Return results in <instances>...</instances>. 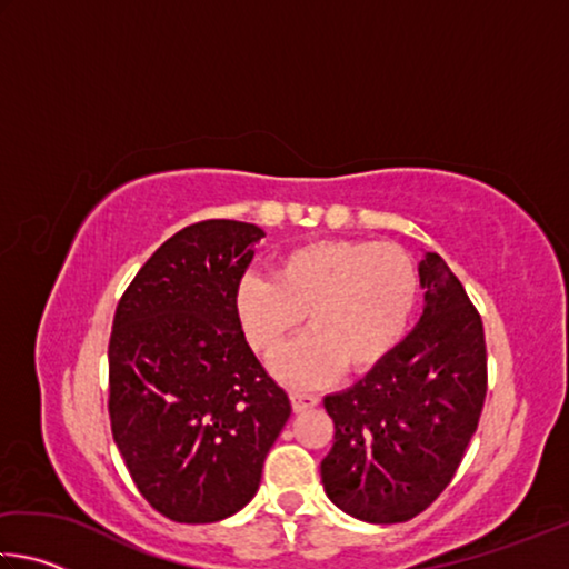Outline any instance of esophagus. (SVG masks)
Returning a JSON list of instances; mask_svg holds the SVG:
<instances>
[{
    "label": "esophagus",
    "mask_w": 569,
    "mask_h": 569,
    "mask_svg": "<svg viewBox=\"0 0 569 569\" xmlns=\"http://www.w3.org/2000/svg\"><path fill=\"white\" fill-rule=\"evenodd\" d=\"M316 403H319V397H313V393L291 391V407H293V411H306V409H313Z\"/></svg>",
    "instance_id": "esophagus-1"
}]
</instances>
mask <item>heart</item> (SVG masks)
<instances>
[{
    "label": "heart",
    "mask_w": 569,
    "mask_h": 569,
    "mask_svg": "<svg viewBox=\"0 0 569 569\" xmlns=\"http://www.w3.org/2000/svg\"><path fill=\"white\" fill-rule=\"evenodd\" d=\"M419 301V271L407 250L377 240H321L288 250L276 278L238 283L236 311L248 341L273 356L301 329L311 333L276 356V377L291 387H323L371 371L403 341Z\"/></svg>",
    "instance_id": "obj_1"
}]
</instances>
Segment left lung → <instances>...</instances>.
I'll list each match as a JSON object with an SVG mask.
<instances>
[{
	"label": "left lung",
	"mask_w": 569,
	"mask_h": 569,
	"mask_svg": "<svg viewBox=\"0 0 569 569\" xmlns=\"http://www.w3.org/2000/svg\"><path fill=\"white\" fill-rule=\"evenodd\" d=\"M423 313L387 361L331 393L333 447L326 495L373 525L407 522L445 492L475 437L487 397L481 316L445 258L419 263Z\"/></svg>",
	"instance_id": "left-lung-1"
}]
</instances>
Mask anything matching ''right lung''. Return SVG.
<instances>
[{"label": "right lung", "mask_w": 569, "mask_h": 569, "mask_svg": "<svg viewBox=\"0 0 569 569\" xmlns=\"http://www.w3.org/2000/svg\"><path fill=\"white\" fill-rule=\"evenodd\" d=\"M266 233L200 220L132 278L110 333V427L138 492L172 522L208 525L258 492L291 417L240 329L236 291Z\"/></svg>", "instance_id": "right-lung-1"}]
</instances>
